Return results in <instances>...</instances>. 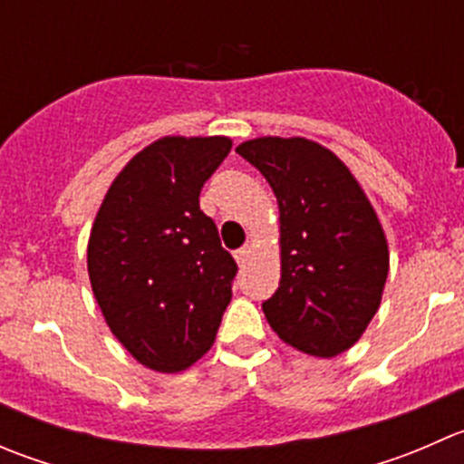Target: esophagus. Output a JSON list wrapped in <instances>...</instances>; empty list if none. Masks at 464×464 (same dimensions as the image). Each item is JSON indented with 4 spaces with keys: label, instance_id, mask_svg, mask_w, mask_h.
I'll return each instance as SVG.
<instances>
[{
    "label": "esophagus",
    "instance_id": "obj_1",
    "mask_svg": "<svg viewBox=\"0 0 464 464\" xmlns=\"http://www.w3.org/2000/svg\"><path fill=\"white\" fill-rule=\"evenodd\" d=\"M249 256H251V246H249V245L242 246V249H237V251H236V260H237V265L245 266V265H246V260H249Z\"/></svg>",
    "mask_w": 464,
    "mask_h": 464
}]
</instances>
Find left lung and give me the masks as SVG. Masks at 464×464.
Segmentation results:
<instances>
[{
	"mask_svg": "<svg viewBox=\"0 0 464 464\" xmlns=\"http://www.w3.org/2000/svg\"><path fill=\"white\" fill-rule=\"evenodd\" d=\"M278 199L280 285L262 303L271 330L298 353L330 359L353 348L377 314L388 242L371 199L332 150L303 137L236 148Z\"/></svg>",
	"mask_w": 464,
	"mask_h": 464,
	"instance_id": "left-lung-1",
	"label": "left lung"
}]
</instances>
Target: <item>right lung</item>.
Listing matches in <instances>:
<instances>
[{
    "mask_svg": "<svg viewBox=\"0 0 464 464\" xmlns=\"http://www.w3.org/2000/svg\"><path fill=\"white\" fill-rule=\"evenodd\" d=\"M228 137H161L116 175L93 219L87 271L105 323L157 372H181L213 345L236 260L199 210Z\"/></svg>",
    "mask_w": 464,
    "mask_h": 464,
    "instance_id": "obj_1",
    "label": "right lung"
}]
</instances>
